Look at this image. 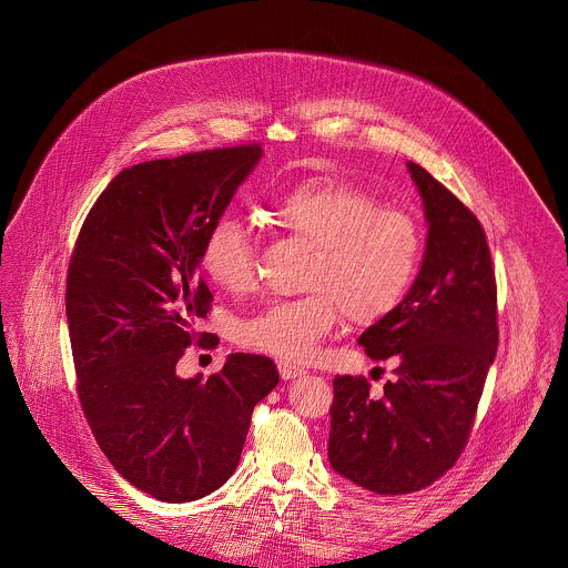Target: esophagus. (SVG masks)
<instances>
[{"mask_svg": "<svg viewBox=\"0 0 568 568\" xmlns=\"http://www.w3.org/2000/svg\"><path fill=\"white\" fill-rule=\"evenodd\" d=\"M277 369H280V376H282L284 381H293V378H297V376L304 374V369H302L300 365H293V363H288V361H277Z\"/></svg>", "mask_w": 568, "mask_h": 568, "instance_id": "34e87169", "label": "esophagus"}]
</instances>
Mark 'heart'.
<instances>
[{"mask_svg": "<svg viewBox=\"0 0 568 568\" xmlns=\"http://www.w3.org/2000/svg\"><path fill=\"white\" fill-rule=\"evenodd\" d=\"M273 225L313 246L302 288L248 317L244 345L286 361H311L347 317L354 325L387 320L405 302L419 262L422 230L398 207L341 179H306L273 199ZM201 268L221 291L244 295L257 280V244L234 216L216 219L201 244Z\"/></svg>", "mask_w": 568, "mask_h": 568, "instance_id": "heart-1", "label": "heart"}]
</instances>
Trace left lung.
Masks as SVG:
<instances>
[{"label": "left lung", "instance_id": "8db88e82", "mask_svg": "<svg viewBox=\"0 0 568 568\" xmlns=\"http://www.w3.org/2000/svg\"><path fill=\"white\" fill-rule=\"evenodd\" d=\"M428 239L422 268L396 313L358 343L398 361L383 396L365 376H336L329 406L332 468L376 494H410L462 457L496 356V277L479 219L430 172L408 162Z\"/></svg>", "mask_w": 568, "mask_h": 568}]
</instances>
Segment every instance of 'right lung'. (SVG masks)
<instances>
[{
  "label": "right lung",
  "mask_w": 568,
  "mask_h": 568,
  "mask_svg": "<svg viewBox=\"0 0 568 568\" xmlns=\"http://www.w3.org/2000/svg\"><path fill=\"white\" fill-rule=\"evenodd\" d=\"M262 155L239 144L122 170L74 244L65 313L84 419L113 468L165 503L196 500L236 470L271 358L232 354L205 383L179 378L192 325L212 311L201 244Z\"/></svg>",
  "instance_id": "1"
}]
</instances>
